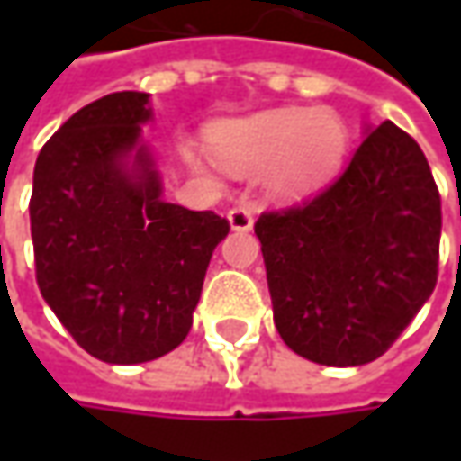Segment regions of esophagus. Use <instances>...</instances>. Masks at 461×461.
Masks as SVG:
<instances>
[{
	"mask_svg": "<svg viewBox=\"0 0 461 461\" xmlns=\"http://www.w3.org/2000/svg\"><path fill=\"white\" fill-rule=\"evenodd\" d=\"M228 221H230V228H233V230L246 233V230L254 228V210L246 207V204H239V207H233V210L228 212Z\"/></svg>",
	"mask_w": 461,
	"mask_h": 461,
	"instance_id": "esophagus-1",
	"label": "esophagus"
}]
</instances>
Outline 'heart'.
Returning a JSON list of instances; mask_svg holds the SVG:
<instances>
[{"label":"heart","mask_w":461,"mask_h":461,"mask_svg":"<svg viewBox=\"0 0 461 461\" xmlns=\"http://www.w3.org/2000/svg\"><path fill=\"white\" fill-rule=\"evenodd\" d=\"M212 153L230 171H257L272 160V185L305 192L326 182L341 164L346 128L330 110H269L225 122L210 135Z\"/></svg>","instance_id":"heart-1"}]
</instances>
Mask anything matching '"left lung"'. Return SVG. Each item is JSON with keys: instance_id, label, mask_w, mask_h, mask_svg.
<instances>
[{"instance_id": "1", "label": "left lung", "mask_w": 461, "mask_h": 461, "mask_svg": "<svg viewBox=\"0 0 461 461\" xmlns=\"http://www.w3.org/2000/svg\"><path fill=\"white\" fill-rule=\"evenodd\" d=\"M275 326L326 366L375 362L431 297L441 197L416 140L390 120L318 194L258 215Z\"/></svg>"}]
</instances>
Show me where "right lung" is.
I'll list each match as a JSON object with an SVG mask.
<instances>
[{"mask_svg": "<svg viewBox=\"0 0 461 461\" xmlns=\"http://www.w3.org/2000/svg\"><path fill=\"white\" fill-rule=\"evenodd\" d=\"M149 120L143 92L97 99L50 135L32 174L41 294L107 364L151 362L185 341L210 257L230 230L212 210L161 200L151 156L138 146Z\"/></svg>", "mask_w": 461, "mask_h": 461, "instance_id": "1", "label": "right lung"}]
</instances>
